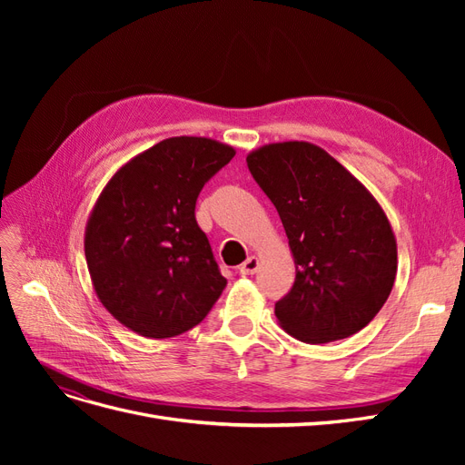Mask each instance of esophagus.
Segmentation results:
<instances>
[{"mask_svg":"<svg viewBox=\"0 0 465 465\" xmlns=\"http://www.w3.org/2000/svg\"><path fill=\"white\" fill-rule=\"evenodd\" d=\"M258 267H260V260H258L256 256H250V258L241 265V273H242V275H252V273L258 272Z\"/></svg>","mask_w":465,"mask_h":465,"instance_id":"1","label":"esophagus"}]
</instances>
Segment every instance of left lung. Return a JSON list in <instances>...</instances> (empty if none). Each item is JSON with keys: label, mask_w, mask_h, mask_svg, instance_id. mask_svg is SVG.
Masks as SVG:
<instances>
[{"label": "left lung", "mask_w": 465, "mask_h": 465, "mask_svg": "<svg viewBox=\"0 0 465 465\" xmlns=\"http://www.w3.org/2000/svg\"><path fill=\"white\" fill-rule=\"evenodd\" d=\"M246 163L277 209L297 267L292 289L275 302L279 326L304 343L361 331L388 301L398 273L384 209L314 143H267Z\"/></svg>", "instance_id": "obj_1"}]
</instances>
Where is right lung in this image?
<instances>
[{
  "instance_id": "add662e5",
  "label": "right lung",
  "mask_w": 465,
  "mask_h": 465,
  "mask_svg": "<svg viewBox=\"0 0 465 465\" xmlns=\"http://www.w3.org/2000/svg\"><path fill=\"white\" fill-rule=\"evenodd\" d=\"M209 137H168L135 154L98 195L85 258L98 301L149 340L192 330L227 285L195 221L205 182L234 157Z\"/></svg>"
}]
</instances>
